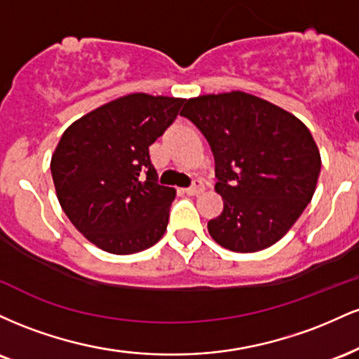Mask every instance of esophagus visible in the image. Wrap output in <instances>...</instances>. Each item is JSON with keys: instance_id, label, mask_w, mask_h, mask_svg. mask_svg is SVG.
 Instances as JSON below:
<instances>
[{"instance_id": "esophagus-1", "label": "esophagus", "mask_w": 359, "mask_h": 359, "mask_svg": "<svg viewBox=\"0 0 359 359\" xmlns=\"http://www.w3.org/2000/svg\"><path fill=\"white\" fill-rule=\"evenodd\" d=\"M184 191H185V194H189V196H199V194H203L205 191V187L203 182H199V180H197V182H194L191 187L184 189Z\"/></svg>"}]
</instances>
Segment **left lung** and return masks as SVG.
I'll use <instances>...</instances> for the list:
<instances>
[{"label":"left lung","instance_id":"left-lung-1","mask_svg":"<svg viewBox=\"0 0 359 359\" xmlns=\"http://www.w3.org/2000/svg\"><path fill=\"white\" fill-rule=\"evenodd\" d=\"M180 116L201 130L216 162L224 209L208 222L222 248L255 253L282 240L311 203L320 154L297 116L243 90L185 101Z\"/></svg>","mask_w":359,"mask_h":359}]
</instances>
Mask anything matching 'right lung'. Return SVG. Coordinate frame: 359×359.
I'll return each instance as SVG.
<instances>
[{
  "label": "right lung",
  "mask_w": 359,
  "mask_h": 359,
  "mask_svg": "<svg viewBox=\"0 0 359 359\" xmlns=\"http://www.w3.org/2000/svg\"><path fill=\"white\" fill-rule=\"evenodd\" d=\"M182 97L133 93L76 119L52 154L65 216L113 255L154 246L165 233L175 189L156 184L148 147L179 114Z\"/></svg>",
  "instance_id": "right-lung-1"
}]
</instances>
